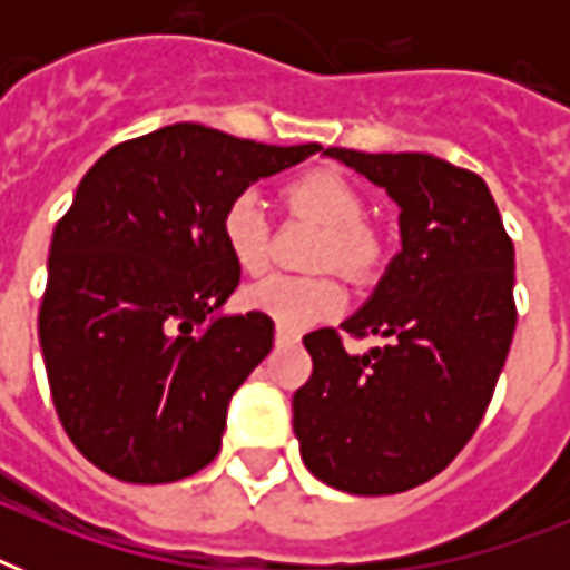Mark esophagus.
Returning <instances> with one entry per match:
<instances>
[{
	"mask_svg": "<svg viewBox=\"0 0 570 570\" xmlns=\"http://www.w3.org/2000/svg\"><path fill=\"white\" fill-rule=\"evenodd\" d=\"M275 343H277V346H295V343H298V334H295V331H289V328H284V325H277Z\"/></svg>",
	"mask_w": 570,
	"mask_h": 570,
	"instance_id": "1",
	"label": "esophagus"
}]
</instances>
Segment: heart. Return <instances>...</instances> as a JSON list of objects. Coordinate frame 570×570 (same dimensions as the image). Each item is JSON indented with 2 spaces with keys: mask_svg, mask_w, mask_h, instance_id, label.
<instances>
[{
  "mask_svg": "<svg viewBox=\"0 0 570 570\" xmlns=\"http://www.w3.org/2000/svg\"><path fill=\"white\" fill-rule=\"evenodd\" d=\"M295 213L307 215L325 227V239L316 254V266H334L352 281H373L384 263L379 233L364 224V200L352 183L337 174L316 171L295 180L286 189ZM222 236L230 257L245 272L257 275L268 266L272 250V215L259 191L242 189L230 197L222 215ZM242 302L250 311L266 313L284 328H304L343 311L346 293L331 275H268L245 286Z\"/></svg>",
  "mask_w": 570,
  "mask_h": 570,
  "instance_id": "heart-1",
  "label": "heart"
}]
</instances>
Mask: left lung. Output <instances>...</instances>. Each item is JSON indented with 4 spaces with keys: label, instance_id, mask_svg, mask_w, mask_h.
<instances>
[{
    "label": "left lung",
    "instance_id": "1",
    "mask_svg": "<svg viewBox=\"0 0 570 570\" xmlns=\"http://www.w3.org/2000/svg\"><path fill=\"white\" fill-rule=\"evenodd\" d=\"M399 206L402 250L340 328L387 343L348 355L334 328L304 337L313 373L293 429L313 476L399 494L438 476L485 416L514 337V245L485 180L429 154L328 147Z\"/></svg>",
    "mask_w": 570,
    "mask_h": 570
}]
</instances>
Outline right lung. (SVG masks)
I'll use <instances>...</instances> for the list:
<instances>
[{
	"instance_id": "add662e5",
	"label": "right lung",
	"mask_w": 570,
	"mask_h": 570,
	"mask_svg": "<svg viewBox=\"0 0 570 570\" xmlns=\"http://www.w3.org/2000/svg\"><path fill=\"white\" fill-rule=\"evenodd\" d=\"M320 145L174 124L102 154L49 245L38 334L58 420L102 473L163 485L222 450L227 405L272 352L266 313L227 316L224 206Z\"/></svg>"
}]
</instances>
